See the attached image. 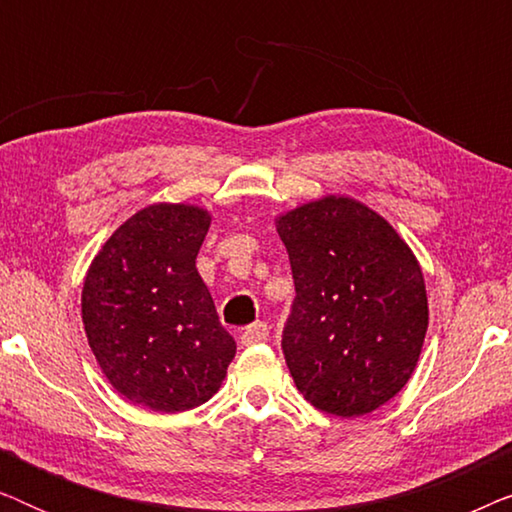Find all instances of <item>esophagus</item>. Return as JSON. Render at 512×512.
<instances>
[{
    "label": "esophagus",
    "instance_id": "34e87169",
    "mask_svg": "<svg viewBox=\"0 0 512 512\" xmlns=\"http://www.w3.org/2000/svg\"><path fill=\"white\" fill-rule=\"evenodd\" d=\"M268 324H263V321H256V324H251L249 328H244L242 335H240V342L244 347H254V345H261V342H268Z\"/></svg>",
    "mask_w": 512,
    "mask_h": 512
}]
</instances>
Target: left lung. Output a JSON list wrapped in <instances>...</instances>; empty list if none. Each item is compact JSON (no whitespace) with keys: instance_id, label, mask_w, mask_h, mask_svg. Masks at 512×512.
<instances>
[{"instance_id":"1","label":"left lung","mask_w":512,"mask_h":512,"mask_svg":"<svg viewBox=\"0 0 512 512\" xmlns=\"http://www.w3.org/2000/svg\"><path fill=\"white\" fill-rule=\"evenodd\" d=\"M296 300L282 349L300 394L335 417L368 415L415 373L429 328L422 265L391 223L349 195L275 216Z\"/></svg>"}]
</instances>
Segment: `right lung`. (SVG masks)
<instances>
[{"label":"right lung","mask_w":512,"mask_h":512,"mask_svg":"<svg viewBox=\"0 0 512 512\" xmlns=\"http://www.w3.org/2000/svg\"><path fill=\"white\" fill-rule=\"evenodd\" d=\"M212 212L153 202L123 221L83 277L81 319L104 377L156 412L209 401L235 356L195 258Z\"/></svg>","instance_id":"right-lung-1"}]
</instances>
